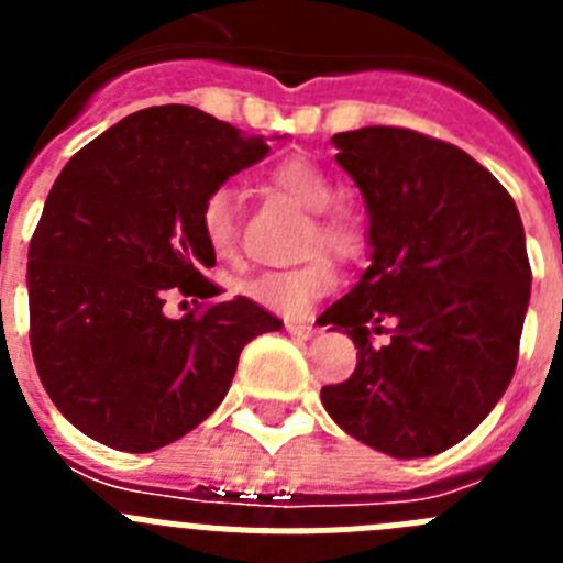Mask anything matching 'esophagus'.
<instances>
[{
    "instance_id": "34e87169",
    "label": "esophagus",
    "mask_w": 563,
    "mask_h": 563,
    "mask_svg": "<svg viewBox=\"0 0 563 563\" xmlns=\"http://www.w3.org/2000/svg\"><path fill=\"white\" fill-rule=\"evenodd\" d=\"M285 330L290 332V335L296 338V341H307V338L316 335V327H312V324H305V321H287Z\"/></svg>"
}]
</instances>
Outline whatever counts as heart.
Returning a JSON list of instances; mask_svg holds the SVG:
<instances>
[{
	"label": "heart",
	"mask_w": 563,
	"mask_h": 563,
	"mask_svg": "<svg viewBox=\"0 0 563 563\" xmlns=\"http://www.w3.org/2000/svg\"><path fill=\"white\" fill-rule=\"evenodd\" d=\"M273 186L285 191L290 200L307 211H316L310 245L332 247L338 253H355L361 247V231L350 213L332 208L335 188L316 163L290 157L273 168ZM200 228L208 247L220 258H231L239 247V220H236V194L228 186L213 188L200 208ZM335 285V267L330 258L312 256L305 265L287 267V271H265L247 278L242 285L251 301L267 307L282 316H301L312 307L316 298L332 290Z\"/></svg>",
	"instance_id": "obj_1"
}]
</instances>
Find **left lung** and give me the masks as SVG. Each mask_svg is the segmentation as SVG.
Listing matches in <instances>:
<instances>
[{
    "label": "left lung",
    "mask_w": 563,
    "mask_h": 563,
    "mask_svg": "<svg viewBox=\"0 0 563 563\" xmlns=\"http://www.w3.org/2000/svg\"><path fill=\"white\" fill-rule=\"evenodd\" d=\"M369 213L372 265L321 316L357 350L321 402L397 460L434 456L490 415L519 361L530 262L514 197L462 148L397 126L332 137ZM393 341L371 335L382 321Z\"/></svg>",
    "instance_id": "obj_1"
}]
</instances>
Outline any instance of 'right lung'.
<instances>
[{"label":"right lung","instance_id":"obj_1","mask_svg":"<svg viewBox=\"0 0 563 563\" xmlns=\"http://www.w3.org/2000/svg\"><path fill=\"white\" fill-rule=\"evenodd\" d=\"M271 146L166 103L114 123L62 168L30 239V350L49 400L109 449L146 454L228 395L245 343L282 327L236 296L168 318V296H220L200 228L213 188Z\"/></svg>","mask_w":563,"mask_h":563}]
</instances>
